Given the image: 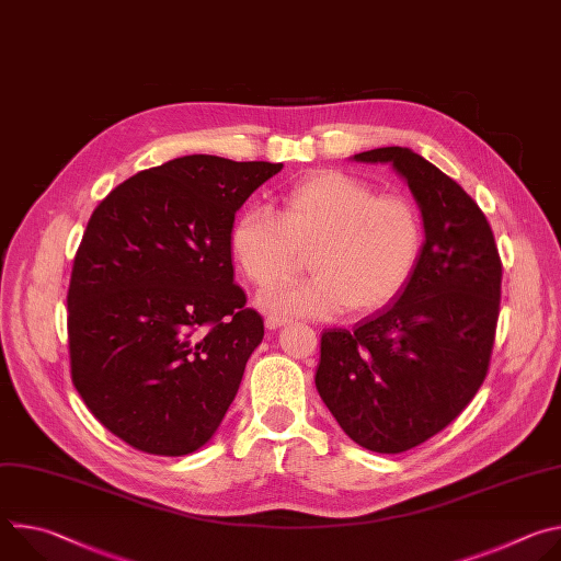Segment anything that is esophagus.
Masks as SVG:
<instances>
[{
  "instance_id": "esophagus-1",
  "label": "esophagus",
  "mask_w": 561,
  "mask_h": 561,
  "mask_svg": "<svg viewBox=\"0 0 561 561\" xmlns=\"http://www.w3.org/2000/svg\"><path fill=\"white\" fill-rule=\"evenodd\" d=\"M284 324H286L284 317H275V314H268V317H266V329H271V331H275V329H279V327H284Z\"/></svg>"
}]
</instances>
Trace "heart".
Returning <instances> with one entry per match:
<instances>
[{
    "mask_svg": "<svg viewBox=\"0 0 561 561\" xmlns=\"http://www.w3.org/2000/svg\"><path fill=\"white\" fill-rule=\"evenodd\" d=\"M424 247V215L411 197L377 193L340 171L295 182L282 193L277 215L251 208L230 230L239 271L260 288L294 276L313 253L314 278L262 295V306L275 314L333 317L348 306L355 312L383 308L413 279Z\"/></svg>",
    "mask_w": 561,
    "mask_h": 561,
    "instance_id": "b5f03b06",
    "label": "heart"
}]
</instances>
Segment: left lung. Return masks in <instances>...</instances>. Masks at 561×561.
<instances>
[{"mask_svg":"<svg viewBox=\"0 0 561 561\" xmlns=\"http://www.w3.org/2000/svg\"><path fill=\"white\" fill-rule=\"evenodd\" d=\"M357 162L392 164L426 224L422 262L390 306L353 331L322 335L319 397L359 446L404 453L444 431L484 383L495 346L502 257L474 199L411 148L386 146Z\"/></svg>","mask_w":561,"mask_h":561,"instance_id":"obj_1","label":"left lung"}]
</instances>
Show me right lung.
Wrapping results in <instances>:
<instances>
[{
  "label": "right lung",
  "mask_w": 561,
  "mask_h": 561,
  "mask_svg": "<svg viewBox=\"0 0 561 561\" xmlns=\"http://www.w3.org/2000/svg\"><path fill=\"white\" fill-rule=\"evenodd\" d=\"M279 171L186 154L139 171L93 210L66 295L70 379L128 446L188 455L224 420L264 337L232 282L230 230Z\"/></svg>",
  "instance_id": "obj_1"
}]
</instances>
